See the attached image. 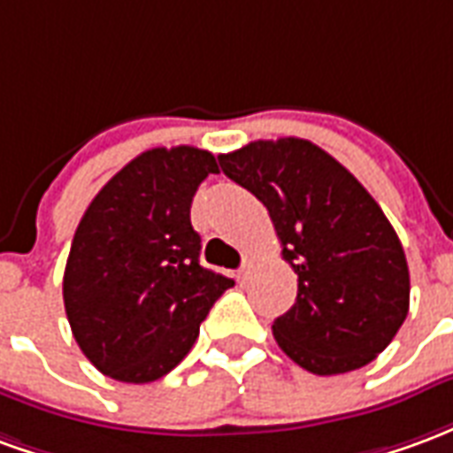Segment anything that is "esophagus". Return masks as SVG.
Returning a JSON list of instances; mask_svg holds the SVG:
<instances>
[{
  "mask_svg": "<svg viewBox=\"0 0 453 453\" xmlns=\"http://www.w3.org/2000/svg\"><path fill=\"white\" fill-rule=\"evenodd\" d=\"M252 269H255V259H252V257H245V259H242V266H240V272H237V281H240V284H245L247 279H250V274H252Z\"/></svg>",
  "mask_w": 453,
  "mask_h": 453,
  "instance_id": "1",
  "label": "esophagus"
}]
</instances>
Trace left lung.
I'll return each mask as SVG.
<instances>
[{"label":"left lung","mask_w":453,"mask_h":453,"mask_svg":"<svg viewBox=\"0 0 453 453\" xmlns=\"http://www.w3.org/2000/svg\"><path fill=\"white\" fill-rule=\"evenodd\" d=\"M218 162L265 203L298 274L296 303L272 325L279 347L318 376L376 359L408 315L410 272L369 191L303 138L255 140Z\"/></svg>","instance_id":"obj_1"}]
</instances>
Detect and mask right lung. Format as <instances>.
<instances>
[{"mask_svg":"<svg viewBox=\"0 0 453 453\" xmlns=\"http://www.w3.org/2000/svg\"><path fill=\"white\" fill-rule=\"evenodd\" d=\"M218 174L208 150L155 148L94 196L63 276L65 313L84 357L123 383H150L184 359L233 279L198 265V184Z\"/></svg>","mask_w":453,"mask_h":453,"instance_id":"right-lung-1","label":"right lung"}]
</instances>
